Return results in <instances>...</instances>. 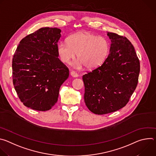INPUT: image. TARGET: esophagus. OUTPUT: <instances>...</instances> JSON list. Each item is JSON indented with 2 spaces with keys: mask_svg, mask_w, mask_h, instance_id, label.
Returning <instances> with one entry per match:
<instances>
[{
  "mask_svg": "<svg viewBox=\"0 0 156 156\" xmlns=\"http://www.w3.org/2000/svg\"><path fill=\"white\" fill-rule=\"evenodd\" d=\"M70 75H71V76H73V77H74V78H77V77L78 76V73H76V72H74V71H72V72H70Z\"/></svg>",
  "mask_w": 156,
  "mask_h": 156,
  "instance_id": "esophagus-1",
  "label": "esophagus"
}]
</instances>
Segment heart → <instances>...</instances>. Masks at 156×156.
Instances as JSON below:
<instances>
[{
  "mask_svg": "<svg viewBox=\"0 0 156 156\" xmlns=\"http://www.w3.org/2000/svg\"><path fill=\"white\" fill-rule=\"evenodd\" d=\"M110 48V43L106 38L90 33L79 32L70 35L67 43L59 42L57 51L63 63L69 64L76 54L78 58L73 63L75 69L85 66L87 69H94L106 60Z\"/></svg>",
  "mask_w": 156,
  "mask_h": 156,
  "instance_id": "obj_1",
  "label": "heart"
}]
</instances>
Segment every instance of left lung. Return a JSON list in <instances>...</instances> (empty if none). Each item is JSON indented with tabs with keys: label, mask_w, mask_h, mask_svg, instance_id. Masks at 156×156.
Returning a JSON list of instances; mask_svg holds the SVG:
<instances>
[{
	"label": "left lung",
	"mask_w": 156,
	"mask_h": 156,
	"mask_svg": "<svg viewBox=\"0 0 156 156\" xmlns=\"http://www.w3.org/2000/svg\"><path fill=\"white\" fill-rule=\"evenodd\" d=\"M109 55L98 68L83 76L86 105L95 114L117 111L126 105L135 91L140 71L134 47L125 37L107 33Z\"/></svg>",
	"instance_id": "left-lung-1"
}]
</instances>
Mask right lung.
Instances as JSON below:
<instances>
[{
	"instance_id": "1",
	"label": "right lung",
	"mask_w": 156,
	"mask_h": 156,
	"mask_svg": "<svg viewBox=\"0 0 156 156\" xmlns=\"http://www.w3.org/2000/svg\"><path fill=\"white\" fill-rule=\"evenodd\" d=\"M57 28L44 27L20 42L12 60L15 90L23 104L38 111L50 110L57 102L69 70L59 60Z\"/></svg>"
}]
</instances>
